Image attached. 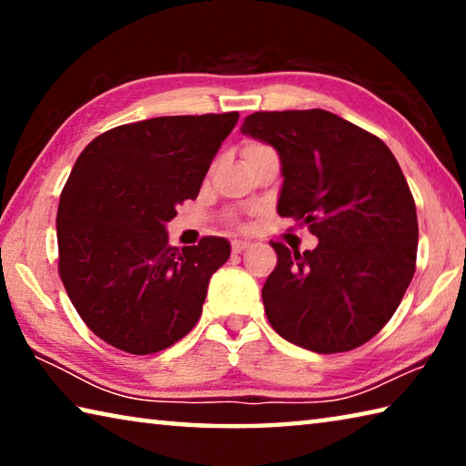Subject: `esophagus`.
I'll use <instances>...</instances> for the list:
<instances>
[{
  "label": "esophagus",
  "instance_id": "34e87169",
  "mask_svg": "<svg viewBox=\"0 0 466 466\" xmlns=\"http://www.w3.org/2000/svg\"><path fill=\"white\" fill-rule=\"evenodd\" d=\"M250 247L248 240H232V252H242Z\"/></svg>",
  "mask_w": 466,
  "mask_h": 466
}]
</instances>
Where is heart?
<instances>
[{
    "mask_svg": "<svg viewBox=\"0 0 466 466\" xmlns=\"http://www.w3.org/2000/svg\"><path fill=\"white\" fill-rule=\"evenodd\" d=\"M267 146H263V144H255V141H252V144H247L244 146V149H242V156L247 157V156H250V154H257V152H261V149H265Z\"/></svg>",
    "mask_w": 466,
    "mask_h": 466,
    "instance_id": "1",
    "label": "heart"
}]
</instances>
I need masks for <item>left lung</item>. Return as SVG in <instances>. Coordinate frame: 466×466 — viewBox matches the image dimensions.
<instances>
[{
	"instance_id": "left-lung-1",
	"label": "left lung",
	"mask_w": 466,
	"mask_h": 466,
	"mask_svg": "<svg viewBox=\"0 0 466 466\" xmlns=\"http://www.w3.org/2000/svg\"><path fill=\"white\" fill-rule=\"evenodd\" d=\"M240 131L278 149V214L319 238L291 252L263 286L271 327L304 350L341 353L370 341L399 309L415 273V201L382 139L329 110L252 113Z\"/></svg>"
}]
</instances>
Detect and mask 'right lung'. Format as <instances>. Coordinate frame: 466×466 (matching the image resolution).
<instances>
[{
	"label": "right lung",
	"instance_id": "right-lung-1",
	"mask_svg": "<svg viewBox=\"0 0 466 466\" xmlns=\"http://www.w3.org/2000/svg\"><path fill=\"white\" fill-rule=\"evenodd\" d=\"M238 113L180 115L119 125L74 164L57 209L59 275L94 335L147 356L183 339L201 317L211 275L230 242L168 244L177 205L197 199Z\"/></svg>",
	"mask_w": 466,
	"mask_h": 466
}]
</instances>
